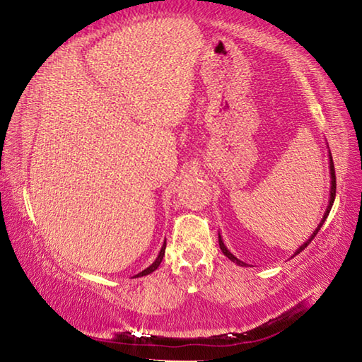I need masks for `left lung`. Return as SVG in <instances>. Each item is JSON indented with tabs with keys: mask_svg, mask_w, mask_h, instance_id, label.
<instances>
[{
	"mask_svg": "<svg viewBox=\"0 0 362 362\" xmlns=\"http://www.w3.org/2000/svg\"><path fill=\"white\" fill-rule=\"evenodd\" d=\"M329 174H331V189H329V204H327V207H326V212H325V215H323V218H321V221H320V225L317 226V229H315L313 231V234L310 235V238H308L304 244H302L298 250H296L294 252V255H298V253H300L302 250H304L308 244H310V242L313 240V238L315 235L318 234V231L321 229V226H323V223L326 221V218H327V215H329V212H331V209H332V204H334V199H336V169H334V161H332V156H331V152H329ZM218 244H220V248H221V252H223V255L225 256H228L229 259H231L233 262H235V264L238 266H247L244 261H240L239 258H235V256L229 252V250L226 248V245H225V242H223V239H221V234L218 233ZM293 255V256H294Z\"/></svg>",
	"mask_w": 362,
	"mask_h": 362,
	"instance_id": "1",
	"label": "left lung"
}]
</instances>
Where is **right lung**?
Listing matches in <instances>:
<instances>
[{
  "mask_svg": "<svg viewBox=\"0 0 362 362\" xmlns=\"http://www.w3.org/2000/svg\"><path fill=\"white\" fill-rule=\"evenodd\" d=\"M164 250H166V240H164V244H163V247H161V250H160V253H158V256H156V259L152 262V264H150L147 269H144L142 272L134 275V277H144V275H148V274H152L153 271H156V269H158V266L161 264V261H163Z\"/></svg>",
  "mask_w": 362,
  "mask_h": 362,
  "instance_id": "obj_1",
  "label": "right lung"
}]
</instances>
